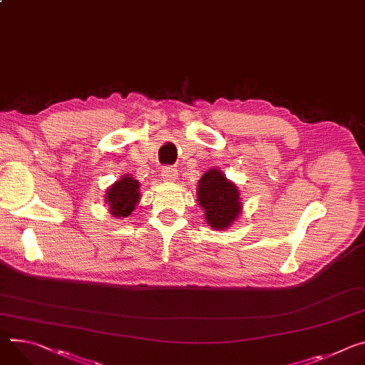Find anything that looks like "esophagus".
Listing matches in <instances>:
<instances>
[{
  "mask_svg": "<svg viewBox=\"0 0 365 365\" xmlns=\"http://www.w3.org/2000/svg\"><path fill=\"white\" fill-rule=\"evenodd\" d=\"M161 178L165 182H175L178 179V170L173 168H163L161 169Z\"/></svg>",
  "mask_w": 365,
  "mask_h": 365,
  "instance_id": "obj_1",
  "label": "esophagus"
}]
</instances>
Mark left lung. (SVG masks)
Segmentation results:
<instances>
[{"instance_id": "1", "label": "left lung", "mask_w": 365, "mask_h": 365, "mask_svg": "<svg viewBox=\"0 0 365 365\" xmlns=\"http://www.w3.org/2000/svg\"><path fill=\"white\" fill-rule=\"evenodd\" d=\"M197 201L214 228H227L242 211L240 193L220 170H208L197 185Z\"/></svg>"}]
</instances>
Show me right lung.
<instances>
[{"label": "right lung", "instance_id": "obj_1", "mask_svg": "<svg viewBox=\"0 0 365 365\" xmlns=\"http://www.w3.org/2000/svg\"><path fill=\"white\" fill-rule=\"evenodd\" d=\"M140 201L138 182L132 178L123 176L119 182L112 185L106 195L110 214L113 217H129Z\"/></svg>", "mask_w": 365, "mask_h": 365}]
</instances>
